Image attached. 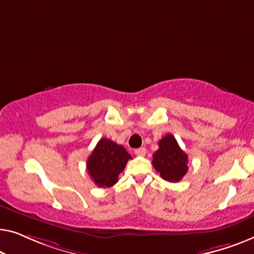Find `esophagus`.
Segmentation results:
<instances>
[{
	"label": "esophagus",
	"mask_w": 254,
	"mask_h": 254,
	"mask_svg": "<svg viewBox=\"0 0 254 254\" xmlns=\"http://www.w3.org/2000/svg\"><path fill=\"white\" fill-rule=\"evenodd\" d=\"M134 153H135V155H138V156H144L146 154V148L145 147L137 148L134 151Z\"/></svg>",
	"instance_id": "34e87169"
}]
</instances>
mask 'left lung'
I'll use <instances>...</instances> for the list:
<instances>
[{"label": "left lung", "instance_id": "8db88e82", "mask_svg": "<svg viewBox=\"0 0 254 254\" xmlns=\"http://www.w3.org/2000/svg\"><path fill=\"white\" fill-rule=\"evenodd\" d=\"M188 159L174 135L168 133L159 141V149L153 154V166L164 181L176 183L188 173Z\"/></svg>", "mask_w": 254, "mask_h": 254}]
</instances>
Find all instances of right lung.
<instances>
[{"instance_id": "right-lung-1", "label": "right lung", "mask_w": 254, "mask_h": 254, "mask_svg": "<svg viewBox=\"0 0 254 254\" xmlns=\"http://www.w3.org/2000/svg\"><path fill=\"white\" fill-rule=\"evenodd\" d=\"M130 159L122 145L101 138L87 159L88 175L96 187L110 188L119 182V175Z\"/></svg>"}]
</instances>
